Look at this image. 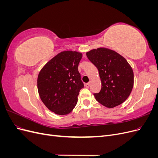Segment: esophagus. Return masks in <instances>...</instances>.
Returning <instances> with one entry per match:
<instances>
[{"label": "esophagus", "instance_id": "obj_1", "mask_svg": "<svg viewBox=\"0 0 158 158\" xmlns=\"http://www.w3.org/2000/svg\"><path fill=\"white\" fill-rule=\"evenodd\" d=\"M85 87H86L87 88H89V86H90V82H88V83H87V84H85Z\"/></svg>", "mask_w": 158, "mask_h": 158}]
</instances>
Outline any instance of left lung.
<instances>
[{"instance_id":"8db88e82","label":"left lung","mask_w":158,"mask_h":158,"mask_svg":"<svg viewBox=\"0 0 158 158\" xmlns=\"http://www.w3.org/2000/svg\"><path fill=\"white\" fill-rule=\"evenodd\" d=\"M88 59L96 66L101 78L102 89L94 95L105 107L113 108L130 95L134 85V73L123 56L106 48L86 52Z\"/></svg>"}]
</instances>
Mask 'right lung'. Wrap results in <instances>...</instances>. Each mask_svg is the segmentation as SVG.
I'll return each mask as SVG.
<instances>
[{
	"label": "right lung",
	"instance_id": "add662e5",
	"mask_svg": "<svg viewBox=\"0 0 158 158\" xmlns=\"http://www.w3.org/2000/svg\"><path fill=\"white\" fill-rule=\"evenodd\" d=\"M81 52L65 51L51 59L40 72L37 89L41 101L51 111L59 115L70 113L84 88L78 72Z\"/></svg>",
	"mask_w": 158,
	"mask_h": 158
}]
</instances>
